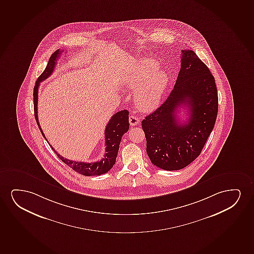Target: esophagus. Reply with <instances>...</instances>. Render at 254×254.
Segmentation results:
<instances>
[{
    "instance_id": "34e87169",
    "label": "esophagus",
    "mask_w": 254,
    "mask_h": 254,
    "mask_svg": "<svg viewBox=\"0 0 254 254\" xmlns=\"http://www.w3.org/2000/svg\"><path fill=\"white\" fill-rule=\"evenodd\" d=\"M129 123H130V125L132 126V127L137 125L138 123V117L133 116V115H131V116H129Z\"/></svg>"
}]
</instances>
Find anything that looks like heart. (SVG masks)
<instances>
[{
  "instance_id": "obj_1",
  "label": "heart",
  "mask_w": 254,
  "mask_h": 254,
  "mask_svg": "<svg viewBox=\"0 0 254 254\" xmlns=\"http://www.w3.org/2000/svg\"><path fill=\"white\" fill-rule=\"evenodd\" d=\"M168 83V74L152 60L135 61L126 78L127 87L137 89L133 100L142 112H152L158 108Z\"/></svg>"
}]
</instances>
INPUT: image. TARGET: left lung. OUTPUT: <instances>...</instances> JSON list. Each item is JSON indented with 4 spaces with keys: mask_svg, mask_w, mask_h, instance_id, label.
<instances>
[{
    "mask_svg": "<svg viewBox=\"0 0 254 254\" xmlns=\"http://www.w3.org/2000/svg\"><path fill=\"white\" fill-rule=\"evenodd\" d=\"M181 58L170 96L141 124L150 160L166 171L181 170L197 158L217 117V89L210 70L191 50H183ZM178 106L188 107L187 122L178 120Z\"/></svg>",
    "mask_w": 254,
    "mask_h": 254,
    "instance_id": "1",
    "label": "left lung"
}]
</instances>
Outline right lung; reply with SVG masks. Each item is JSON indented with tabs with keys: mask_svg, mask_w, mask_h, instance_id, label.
Returning <instances> with one entry per match:
<instances>
[{
	"mask_svg": "<svg viewBox=\"0 0 254 254\" xmlns=\"http://www.w3.org/2000/svg\"><path fill=\"white\" fill-rule=\"evenodd\" d=\"M61 53H64V50L62 51L57 50L56 52H54L52 54V56L50 57V60L46 65V69L44 70L43 73L38 77V79L35 82L34 89H33L34 116H35V120H36L37 124L39 126L40 132L42 133L44 138H46V141H47V139L44 134L42 129L40 127L39 118H38V92H39L40 82L46 80V78H48L53 74L57 62H58V59L61 56V54H60ZM128 115L129 113L127 110H122V111L117 112L116 115H114L111 117L108 125L106 126L105 132H104V134H105V153H104L103 158L99 161L89 162H89L69 160L67 158H63L61 155L59 154L55 151V149H53L52 145H50V146L64 164L69 166L77 173L83 175V176H88V177L105 174L109 172L110 169H112L114 165L116 164V157L118 154L119 147H120V143L122 140V136L125 132L128 131Z\"/></svg>",
	"mask_w": 254,
	"mask_h": 254,
	"instance_id": "obj_1",
	"label": "right lung"
}]
</instances>
